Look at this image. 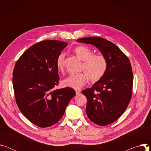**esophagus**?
<instances>
[{
    "instance_id": "esophagus-1",
    "label": "esophagus",
    "mask_w": 151,
    "mask_h": 151,
    "mask_svg": "<svg viewBox=\"0 0 151 151\" xmlns=\"http://www.w3.org/2000/svg\"><path fill=\"white\" fill-rule=\"evenodd\" d=\"M81 94V92L79 91H76V95H79Z\"/></svg>"
}]
</instances>
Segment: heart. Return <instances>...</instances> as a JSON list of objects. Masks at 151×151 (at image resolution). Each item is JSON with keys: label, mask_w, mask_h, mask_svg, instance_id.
I'll use <instances>...</instances> for the list:
<instances>
[{"label": "heart", "mask_w": 151, "mask_h": 151, "mask_svg": "<svg viewBox=\"0 0 151 151\" xmlns=\"http://www.w3.org/2000/svg\"><path fill=\"white\" fill-rule=\"evenodd\" d=\"M76 56L83 61L81 70L85 73L70 75L63 81V85L74 90H80L87 82L88 79L92 82L100 80L104 75L107 67L106 58L101 54H94L93 50L86 46H78L74 49ZM66 54L61 53L56 60L57 69L63 72L64 69Z\"/></svg>", "instance_id": "b5f03b06"}]
</instances>
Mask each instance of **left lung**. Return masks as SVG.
<instances>
[{
  "label": "left lung",
  "instance_id": "8db88e82",
  "mask_svg": "<svg viewBox=\"0 0 151 151\" xmlns=\"http://www.w3.org/2000/svg\"><path fill=\"white\" fill-rule=\"evenodd\" d=\"M77 42L95 46L106 58L104 75L82 92L87 99L86 113L89 119L100 126L112 124L125 112L132 98L133 75L130 62L116 45L102 37H83Z\"/></svg>",
  "mask_w": 151,
  "mask_h": 151
}]
</instances>
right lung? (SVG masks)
I'll use <instances>...</instances> for the list:
<instances>
[{
	"label": "right lung",
	"instance_id": "obj_1",
	"mask_svg": "<svg viewBox=\"0 0 151 151\" xmlns=\"http://www.w3.org/2000/svg\"><path fill=\"white\" fill-rule=\"evenodd\" d=\"M66 42H40L27 49L17 61L12 83L16 103L31 122L45 128L57 123L75 94L70 88L52 89L58 84L56 60Z\"/></svg>",
	"mask_w": 151,
	"mask_h": 151
}]
</instances>
